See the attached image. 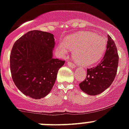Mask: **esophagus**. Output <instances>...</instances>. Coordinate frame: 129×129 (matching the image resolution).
Wrapping results in <instances>:
<instances>
[{
  "instance_id": "esophagus-1",
  "label": "esophagus",
  "mask_w": 129,
  "mask_h": 129,
  "mask_svg": "<svg viewBox=\"0 0 129 129\" xmlns=\"http://www.w3.org/2000/svg\"><path fill=\"white\" fill-rule=\"evenodd\" d=\"M67 64H68V66L70 67V68H75V67H76V66H75V65H74L73 63L70 62V61L67 62Z\"/></svg>"
}]
</instances>
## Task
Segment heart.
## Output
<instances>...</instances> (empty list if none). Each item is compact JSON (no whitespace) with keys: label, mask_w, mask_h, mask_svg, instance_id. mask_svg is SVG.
<instances>
[{"label":"heart","mask_w":129,"mask_h":129,"mask_svg":"<svg viewBox=\"0 0 129 129\" xmlns=\"http://www.w3.org/2000/svg\"><path fill=\"white\" fill-rule=\"evenodd\" d=\"M59 50L67 54L74 50L73 55L81 65L89 66L99 61L107 48V39L92 32H81L69 35L59 45Z\"/></svg>","instance_id":"1"}]
</instances>
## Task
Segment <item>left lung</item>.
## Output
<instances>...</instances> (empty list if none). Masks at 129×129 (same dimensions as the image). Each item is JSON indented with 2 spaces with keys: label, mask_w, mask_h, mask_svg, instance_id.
<instances>
[{
  "label": "left lung",
  "mask_w": 129,
  "mask_h": 129,
  "mask_svg": "<svg viewBox=\"0 0 129 129\" xmlns=\"http://www.w3.org/2000/svg\"><path fill=\"white\" fill-rule=\"evenodd\" d=\"M104 57L96 67L87 70V77L79 83L83 91L89 95L101 93L115 79L119 64V55L115 42L109 35Z\"/></svg>",
  "instance_id": "obj_1"
}]
</instances>
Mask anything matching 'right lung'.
I'll use <instances>...</instances> for the list:
<instances>
[{"label": "right lung", "mask_w": 129, "mask_h": 129, "mask_svg": "<svg viewBox=\"0 0 129 129\" xmlns=\"http://www.w3.org/2000/svg\"><path fill=\"white\" fill-rule=\"evenodd\" d=\"M54 35L32 30L16 41L11 50L12 78L22 93L33 99L46 97L52 90L57 72L65 61L53 57Z\"/></svg>", "instance_id": "1"}]
</instances>
